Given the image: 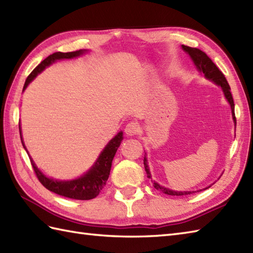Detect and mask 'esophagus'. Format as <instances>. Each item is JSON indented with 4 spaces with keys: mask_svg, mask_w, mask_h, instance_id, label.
I'll return each mask as SVG.
<instances>
[{
    "mask_svg": "<svg viewBox=\"0 0 253 253\" xmlns=\"http://www.w3.org/2000/svg\"><path fill=\"white\" fill-rule=\"evenodd\" d=\"M138 130H139V126L136 122H130L126 125L125 132L127 136H134L138 133Z\"/></svg>",
    "mask_w": 253,
    "mask_h": 253,
    "instance_id": "obj_1",
    "label": "esophagus"
}]
</instances>
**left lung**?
Wrapping results in <instances>:
<instances>
[{"mask_svg":"<svg viewBox=\"0 0 253 253\" xmlns=\"http://www.w3.org/2000/svg\"><path fill=\"white\" fill-rule=\"evenodd\" d=\"M182 47L185 52H186L190 56V58L193 59L195 66L197 67V69L200 72H203L207 79L211 80L212 82H214L215 84H217V85H220L222 87L223 93H224V95H225V98L227 99L229 105H231L233 120L235 123H236V117H235V104H234V99H233L232 93H231V87H229V84L226 80L225 76L223 75V72L217 68L216 65L213 63L209 56H208L205 52H203V50H200L199 48H196V47L186 46V45H182ZM144 167H145L146 173H147V177L151 178L146 157L144 158ZM153 185L156 189L161 190L164 194L171 195V196H184V195H189V194L195 193V192H175V190H171L169 188L160 186V185L156 182H154ZM207 188H205V189H207Z\"/></svg>","mask_w":253,"mask_h":253,"instance_id":"left-lung-1","label":"left lung"}]
</instances>
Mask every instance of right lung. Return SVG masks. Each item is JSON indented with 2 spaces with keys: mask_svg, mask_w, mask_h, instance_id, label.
<instances>
[{
  "mask_svg": "<svg viewBox=\"0 0 253 253\" xmlns=\"http://www.w3.org/2000/svg\"><path fill=\"white\" fill-rule=\"evenodd\" d=\"M86 50H76V52H68V53H61L56 52L52 55H49L43 61H41L40 65H38L31 74L28 76L27 80L25 82L24 89L28 86L35 78L40 74L42 70L45 69V67L53 64L54 61L58 59H67V58H74L78 57L82 54L85 53ZM19 132H20V138L22 146L25 147L24 141H22L21 136V130L19 126ZM123 139V133L119 132L117 135L111 139V141L106 145V147L102 151V154L99 155L95 165L89 169L84 175L80 176L79 178L71 179V181H57V179L50 178L44 175V174L38 169L37 166L33 160L30 158L31 165L33 170L36 172V175L39 181L43 185L44 187L47 188L50 192L57 194L59 196H64L67 198L77 199V200H89L96 197L102 192V189L105 187L106 183L110 174L111 164L112 159L117 153V149L119 148V146Z\"/></svg>",
  "mask_w": 253,
  "mask_h": 253,
  "instance_id": "right-lung-1",
  "label": "right lung"
}]
</instances>
